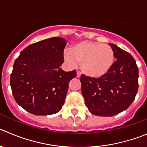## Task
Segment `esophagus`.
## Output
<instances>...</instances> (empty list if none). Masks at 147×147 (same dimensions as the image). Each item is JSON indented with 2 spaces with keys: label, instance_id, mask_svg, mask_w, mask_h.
Instances as JSON below:
<instances>
[{
  "label": "esophagus",
  "instance_id": "34e87169",
  "mask_svg": "<svg viewBox=\"0 0 147 147\" xmlns=\"http://www.w3.org/2000/svg\"><path fill=\"white\" fill-rule=\"evenodd\" d=\"M81 74H81V72H79V71H77V72H76V76H77V78H80Z\"/></svg>",
  "mask_w": 147,
  "mask_h": 147
}]
</instances>
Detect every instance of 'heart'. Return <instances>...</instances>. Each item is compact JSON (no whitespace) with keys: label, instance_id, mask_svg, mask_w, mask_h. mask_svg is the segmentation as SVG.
<instances>
[{"label":"heart","instance_id":"1","mask_svg":"<svg viewBox=\"0 0 147 147\" xmlns=\"http://www.w3.org/2000/svg\"><path fill=\"white\" fill-rule=\"evenodd\" d=\"M64 59L75 65L81 63L83 72L92 78H100L111 70L114 62V52L110 46L91 41L76 44L71 50L64 52Z\"/></svg>","mask_w":147,"mask_h":147}]
</instances>
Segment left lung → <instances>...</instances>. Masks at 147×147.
<instances>
[{
  "label": "left lung",
  "mask_w": 147,
  "mask_h": 147,
  "mask_svg": "<svg viewBox=\"0 0 147 147\" xmlns=\"http://www.w3.org/2000/svg\"><path fill=\"white\" fill-rule=\"evenodd\" d=\"M116 61L100 78L81 76L82 93L91 114L111 117L125 111L135 99L138 88V68L130 54L109 43Z\"/></svg>",
  "instance_id": "1"
}]
</instances>
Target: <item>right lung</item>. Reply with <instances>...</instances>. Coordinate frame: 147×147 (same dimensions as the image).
Wrapping results in <instances>:
<instances>
[{"label": "right lung", "mask_w": 147, "mask_h": 147, "mask_svg": "<svg viewBox=\"0 0 147 147\" xmlns=\"http://www.w3.org/2000/svg\"><path fill=\"white\" fill-rule=\"evenodd\" d=\"M67 41L52 37L27 47L16 59L10 84L16 102L35 115H50L64 104L76 71L60 68Z\"/></svg>", "instance_id": "right-lung-1"}]
</instances>
